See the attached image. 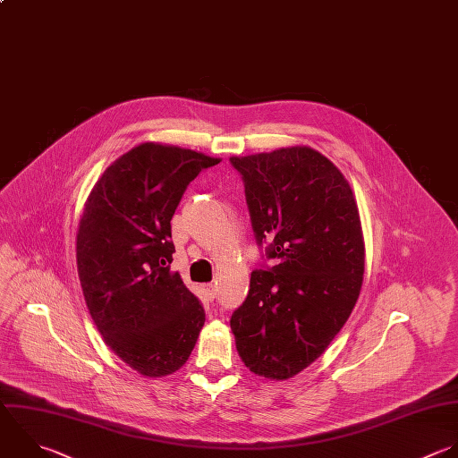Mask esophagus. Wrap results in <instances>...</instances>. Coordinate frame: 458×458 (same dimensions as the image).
<instances>
[{"label": "esophagus", "instance_id": "1", "mask_svg": "<svg viewBox=\"0 0 458 458\" xmlns=\"http://www.w3.org/2000/svg\"><path fill=\"white\" fill-rule=\"evenodd\" d=\"M204 292H206V295H208L209 299H215V297H216V286H215L213 283L204 284Z\"/></svg>", "mask_w": 458, "mask_h": 458}]
</instances>
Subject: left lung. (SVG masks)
Masks as SVG:
<instances>
[{"instance_id": "8db88e82", "label": "left lung", "mask_w": 458, "mask_h": 458, "mask_svg": "<svg viewBox=\"0 0 458 458\" xmlns=\"http://www.w3.org/2000/svg\"><path fill=\"white\" fill-rule=\"evenodd\" d=\"M229 161L256 243L274 263L250 274L231 329L254 374L286 379L326 351L356 304L365 263L358 208L340 170L313 148Z\"/></svg>"}]
</instances>
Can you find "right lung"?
I'll return each mask as SVG.
<instances>
[{
  "mask_svg": "<svg viewBox=\"0 0 458 458\" xmlns=\"http://www.w3.org/2000/svg\"><path fill=\"white\" fill-rule=\"evenodd\" d=\"M220 159L143 143L93 188L77 234L88 310L106 344L143 376H166L190 358L206 313L170 270V220L188 184Z\"/></svg>",
  "mask_w": 458,
  "mask_h": 458,
  "instance_id": "right-lung-1",
  "label": "right lung"
}]
</instances>
